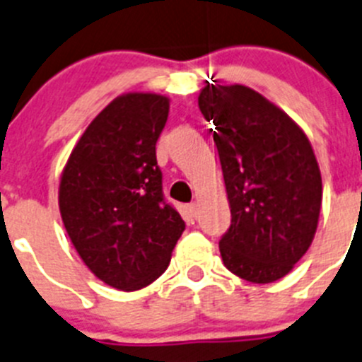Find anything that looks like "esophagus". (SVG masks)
<instances>
[{"mask_svg": "<svg viewBox=\"0 0 362 362\" xmlns=\"http://www.w3.org/2000/svg\"><path fill=\"white\" fill-rule=\"evenodd\" d=\"M185 209H187V213H189L191 216H197V213H199V204L197 202L187 204V207H185Z\"/></svg>", "mask_w": 362, "mask_h": 362, "instance_id": "34e87169", "label": "esophagus"}]
</instances>
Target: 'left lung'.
Segmentation results:
<instances>
[{"mask_svg": "<svg viewBox=\"0 0 362 362\" xmlns=\"http://www.w3.org/2000/svg\"><path fill=\"white\" fill-rule=\"evenodd\" d=\"M213 122L231 226L218 242L231 273L268 284L303 259L322 202L320 169L304 131L246 86L207 83L199 96Z\"/></svg>", "mask_w": 362, "mask_h": 362, "instance_id": "left-lung-1", "label": "left lung"}]
</instances>
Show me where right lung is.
<instances>
[{
  "label": "right lung",
  "instance_id": "right-lung-1",
  "mask_svg": "<svg viewBox=\"0 0 362 362\" xmlns=\"http://www.w3.org/2000/svg\"><path fill=\"white\" fill-rule=\"evenodd\" d=\"M168 115L162 94H122L90 122L62 173L59 213L72 246L116 290L156 281L185 229L163 199L156 163Z\"/></svg>",
  "mask_w": 362,
  "mask_h": 362
}]
</instances>
